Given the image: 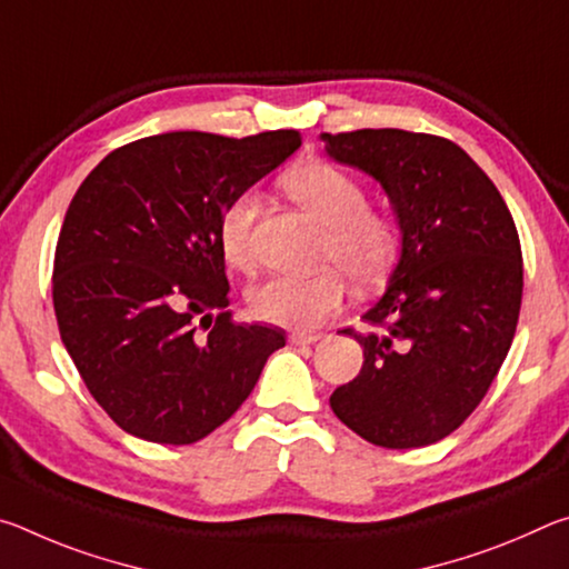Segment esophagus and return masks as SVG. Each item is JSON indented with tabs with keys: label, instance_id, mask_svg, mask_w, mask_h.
I'll return each mask as SVG.
<instances>
[{
	"label": "esophagus",
	"instance_id": "esophagus-1",
	"mask_svg": "<svg viewBox=\"0 0 569 569\" xmlns=\"http://www.w3.org/2000/svg\"><path fill=\"white\" fill-rule=\"evenodd\" d=\"M319 339H321V333H316V331H291V336H288V341H291L293 346H306V343H313Z\"/></svg>",
	"mask_w": 569,
	"mask_h": 569
}]
</instances>
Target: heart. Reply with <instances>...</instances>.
<instances>
[{"label": "heart", "mask_w": 569, "mask_h": 569, "mask_svg": "<svg viewBox=\"0 0 569 569\" xmlns=\"http://www.w3.org/2000/svg\"><path fill=\"white\" fill-rule=\"evenodd\" d=\"M283 190L293 203L326 228L323 261L341 264L359 286L387 278L399 261L401 228L389 213L366 206V188L351 172L326 160L301 162L283 176ZM258 198L243 192L230 200L218 220V246L226 261L248 271L253 266V228ZM341 267V268H342ZM340 268V269H341ZM338 266H323L308 276H273L250 291V311L268 323L311 331L339 311L349 281Z\"/></svg>", "instance_id": "heart-1"}]
</instances>
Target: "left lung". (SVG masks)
Instances as JSON below:
<instances>
[{"label":"left lung","instance_id":"1","mask_svg":"<svg viewBox=\"0 0 569 569\" xmlns=\"http://www.w3.org/2000/svg\"><path fill=\"white\" fill-rule=\"evenodd\" d=\"M326 152L377 178L401 228V258L363 321L359 377L331 409L366 441L427 447L467 421L512 346L522 246L512 213L465 150L397 128L321 132Z\"/></svg>","mask_w":569,"mask_h":569}]
</instances>
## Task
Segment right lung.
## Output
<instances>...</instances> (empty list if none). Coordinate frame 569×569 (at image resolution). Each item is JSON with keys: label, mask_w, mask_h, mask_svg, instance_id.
<instances>
[{"label": "right lung", "mask_w": 569, "mask_h": 569, "mask_svg": "<svg viewBox=\"0 0 569 569\" xmlns=\"http://www.w3.org/2000/svg\"><path fill=\"white\" fill-rule=\"evenodd\" d=\"M298 146L296 130L152 134L112 150L77 188L54 250V316L84 387L128 435L208 437L286 346V331L228 311L218 220Z\"/></svg>", "instance_id": "right-lung-1"}]
</instances>
